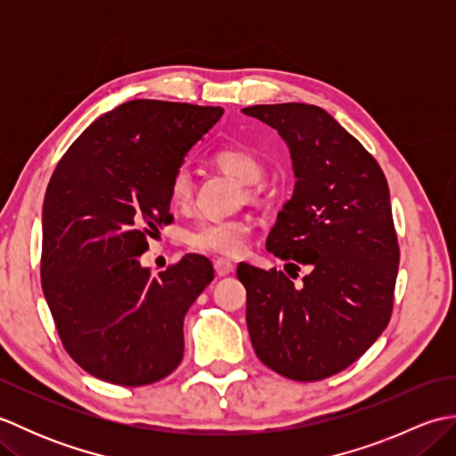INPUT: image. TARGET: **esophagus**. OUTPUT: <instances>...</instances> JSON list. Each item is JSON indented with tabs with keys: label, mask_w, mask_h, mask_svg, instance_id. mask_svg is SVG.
<instances>
[{
	"label": "esophagus",
	"mask_w": 456,
	"mask_h": 456,
	"mask_svg": "<svg viewBox=\"0 0 456 456\" xmlns=\"http://www.w3.org/2000/svg\"><path fill=\"white\" fill-rule=\"evenodd\" d=\"M213 268H216V274H217V276H229V274L235 270V265L231 263V260L217 258L216 263H213Z\"/></svg>",
	"instance_id": "obj_1"
}]
</instances>
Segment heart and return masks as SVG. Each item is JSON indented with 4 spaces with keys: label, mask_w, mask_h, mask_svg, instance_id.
Segmentation results:
<instances>
[{
    "label": "heart",
    "mask_w": 456,
    "mask_h": 456,
    "mask_svg": "<svg viewBox=\"0 0 456 456\" xmlns=\"http://www.w3.org/2000/svg\"><path fill=\"white\" fill-rule=\"evenodd\" d=\"M217 167L243 186H256L265 176V162L250 147H225L216 154ZM191 196V180L188 172L180 168L170 180V200L174 203L188 201ZM253 233L248 219H203L186 233L190 248L200 253L237 256L245 248L247 239Z\"/></svg>",
    "instance_id": "b5f03b06"
}]
</instances>
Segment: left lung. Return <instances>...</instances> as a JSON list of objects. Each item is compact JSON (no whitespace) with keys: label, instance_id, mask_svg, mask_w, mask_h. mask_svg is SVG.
Returning <instances> with one entry per match:
<instances>
[{"label":"left lung","instance_id":"1","mask_svg":"<svg viewBox=\"0 0 456 456\" xmlns=\"http://www.w3.org/2000/svg\"><path fill=\"white\" fill-rule=\"evenodd\" d=\"M243 113L278 131L296 176L266 248L288 260L286 273L312 270L294 286L282 270L239 265L250 341L274 372L323 380L361 358L390 322L400 247L388 182L372 154L317 105Z\"/></svg>","mask_w":456,"mask_h":456}]
</instances>
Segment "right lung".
I'll use <instances>...</instances> for the list:
<instances>
[{"instance_id": "right-lung-1", "label": "right lung", "mask_w": 456, "mask_h": 456, "mask_svg": "<svg viewBox=\"0 0 456 456\" xmlns=\"http://www.w3.org/2000/svg\"><path fill=\"white\" fill-rule=\"evenodd\" d=\"M221 108L133 100L95 119L56 164L43 203L41 280L61 341L119 386L182 362L183 317L213 280L200 255L152 276L139 256L172 221L170 180Z\"/></svg>"}]
</instances>
